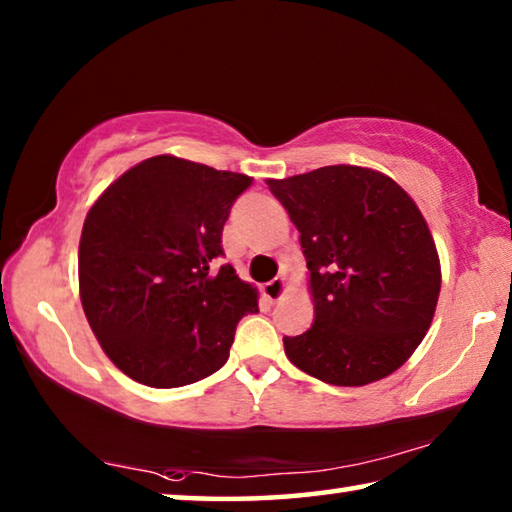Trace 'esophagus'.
I'll return each instance as SVG.
<instances>
[{"mask_svg": "<svg viewBox=\"0 0 512 512\" xmlns=\"http://www.w3.org/2000/svg\"><path fill=\"white\" fill-rule=\"evenodd\" d=\"M284 291H287V280H284L282 275L264 284V296H266L268 302H277V300H280V298L284 296Z\"/></svg>", "mask_w": 512, "mask_h": 512, "instance_id": "34e87169", "label": "esophagus"}]
</instances>
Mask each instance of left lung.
Segmentation results:
<instances>
[{
    "instance_id": "obj_1",
    "label": "left lung",
    "mask_w": 512,
    "mask_h": 512,
    "mask_svg": "<svg viewBox=\"0 0 512 512\" xmlns=\"http://www.w3.org/2000/svg\"><path fill=\"white\" fill-rule=\"evenodd\" d=\"M300 232L314 325L284 336L302 372L332 386L391 375L422 343L440 259L418 205L393 178L354 164L266 180Z\"/></svg>"
}]
</instances>
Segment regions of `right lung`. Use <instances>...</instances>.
Listing matches in <instances>:
<instances>
[{
	"mask_svg": "<svg viewBox=\"0 0 512 512\" xmlns=\"http://www.w3.org/2000/svg\"><path fill=\"white\" fill-rule=\"evenodd\" d=\"M253 185L176 155L119 176L85 216L81 305L115 366L153 388L203 379L228 361L237 323L257 289L223 255L230 207Z\"/></svg>",
	"mask_w": 512,
	"mask_h": 512,
	"instance_id": "right-lung-1",
	"label": "right lung"
}]
</instances>
